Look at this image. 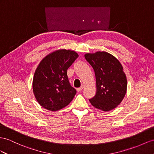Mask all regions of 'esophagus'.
Segmentation results:
<instances>
[{
	"mask_svg": "<svg viewBox=\"0 0 154 154\" xmlns=\"http://www.w3.org/2000/svg\"><path fill=\"white\" fill-rule=\"evenodd\" d=\"M82 89H83V87H82V86H81L80 88H77V92H81V91H82Z\"/></svg>",
	"mask_w": 154,
	"mask_h": 154,
	"instance_id": "esophagus-1",
	"label": "esophagus"
}]
</instances>
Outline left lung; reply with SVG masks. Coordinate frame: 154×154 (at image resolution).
<instances>
[{"instance_id": "1", "label": "left lung", "mask_w": 154, "mask_h": 154, "mask_svg": "<svg viewBox=\"0 0 154 154\" xmlns=\"http://www.w3.org/2000/svg\"><path fill=\"white\" fill-rule=\"evenodd\" d=\"M85 57L96 75V94L89 101L92 106L103 111L115 109L127 91V79L120 62L105 51L86 53Z\"/></svg>"}]
</instances>
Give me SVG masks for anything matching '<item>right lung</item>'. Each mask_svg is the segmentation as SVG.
<instances>
[{
  "mask_svg": "<svg viewBox=\"0 0 154 154\" xmlns=\"http://www.w3.org/2000/svg\"><path fill=\"white\" fill-rule=\"evenodd\" d=\"M78 57L74 51L59 49L42 59L32 81L34 96L42 107L57 111L72 101L76 90L69 84L67 70Z\"/></svg>",
  "mask_w": 154,
  "mask_h": 154,
  "instance_id": "obj_1",
  "label": "right lung"
}]
</instances>
